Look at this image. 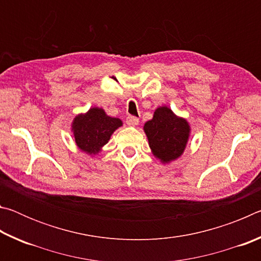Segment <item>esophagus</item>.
Here are the masks:
<instances>
[{"label": "esophagus", "mask_w": 261, "mask_h": 261, "mask_svg": "<svg viewBox=\"0 0 261 261\" xmlns=\"http://www.w3.org/2000/svg\"><path fill=\"white\" fill-rule=\"evenodd\" d=\"M138 123H139L138 117H136V116H127L126 117V124L127 125L135 126V125L138 124Z\"/></svg>", "instance_id": "1"}]
</instances>
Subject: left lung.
I'll return each mask as SVG.
<instances>
[{
    "instance_id": "1",
    "label": "left lung",
    "mask_w": 261,
    "mask_h": 261,
    "mask_svg": "<svg viewBox=\"0 0 261 261\" xmlns=\"http://www.w3.org/2000/svg\"><path fill=\"white\" fill-rule=\"evenodd\" d=\"M144 130L153 154L162 162H170L182 155L190 134L188 122L168 107H159L152 120L145 123Z\"/></svg>"
}]
</instances>
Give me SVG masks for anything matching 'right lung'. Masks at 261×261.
<instances>
[{
  "instance_id": "obj_1",
  "label": "right lung",
  "mask_w": 261,
  "mask_h": 261,
  "mask_svg": "<svg viewBox=\"0 0 261 261\" xmlns=\"http://www.w3.org/2000/svg\"><path fill=\"white\" fill-rule=\"evenodd\" d=\"M121 125L120 118L110 117L103 109L95 107L74 118L72 131L77 146L82 151L96 154L108 143L113 132Z\"/></svg>"
}]
</instances>
